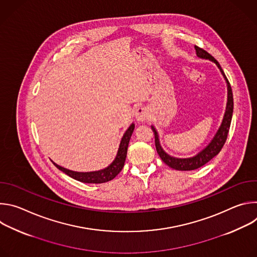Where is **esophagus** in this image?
Segmentation results:
<instances>
[{
  "mask_svg": "<svg viewBox=\"0 0 257 257\" xmlns=\"http://www.w3.org/2000/svg\"><path fill=\"white\" fill-rule=\"evenodd\" d=\"M150 117L149 114V109L145 106H139L136 108L135 111V119L137 122H144L145 120H148Z\"/></svg>",
  "mask_w": 257,
  "mask_h": 257,
  "instance_id": "obj_1",
  "label": "esophagus"
}]
</instances>
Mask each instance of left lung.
<instances>
[{
  "instance_id": "8db88e82",
  "label": "left lung",
  "mask_w": 257,
  "mask_h": 257,
  "mask_svg": "<svg viewBox=\"0 0 257 257\" xmlns=\"http://www.w3.org/2000/svg\"><path fill=\"white\" fill-rule=\"evenodd\" d=\"M195 51L196 55L200 59H205L209 60L210 62L214 63L216 67L221 71L222 75L227 83V90H228V97H227V105H226V111L224 114L223 121L221 123V126L218 127L216 133L210 140V142L205 146L203 150H201L198 154L191 158H175L170 155H168L162 148L160 138H159V133L154 125H152V129L155 132V141H156V149L157 152L162 159V161L168 165L170 168L178 170V171H191V170H196L206 163H208L212 158H214L221 150L223 149V146L227 140L228 132L230 129L231 121H232V115H233V107H234V102H233V93H232V88L231 85L225 75V73L221 67V65L218 64V62L207 52L204 50L198 48L195 46Z\"/></svg>"
}]
</instances>
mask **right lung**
I'll return each mask as SVG.
<instances>
[{"label":"right lung","instance_id":"add662e5","mask_svg":"<svg viewBox=\"0 0 257 257\" xmlns=\"http://www.w3.org/2000/svg\"><path fill=\"white\" fill-rule=\"evenodd\" d=\"M134 128H135V125H134V123H132L129 126V128L125 131V133L123 134V137L121 139L115 160L104 169H101L98 171H92V172H76V171H71L66 168H63L54 162L53 163L60 171H62L69 177L75 179L79 182H82V183L100 184V183L111 181L121 172V170L124 167V163H125L126 156H127L128 144H129L131 135L134 131Z\"/></svg>","mask_w":257,"mask_h":257}]
</instances>
